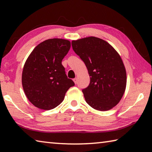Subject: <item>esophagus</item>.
I'll list each match as a JSON object with an SVG mask.
<instances>
[{
	"instance_id": "34e87169",
	"label": "esophagus",
	"mask_w": 152,
	"mask_h": 152,
	"mask_svg": "<svg viewBox=\"0 0 152 152\" xmlns=\"http://www.w3.org/2000/svg\"><path fill=\"white\" fill-rule=\"evenodd\" d=\"M73 81H74V83H75V84H77V78H74L73 79Z\"/></svg>"
}]
</instances>
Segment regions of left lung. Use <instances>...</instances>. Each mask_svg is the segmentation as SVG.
<instances>
[{"label":"left lung","mask_w":152,"mask_h":152,"mask_svg":"<svg viewBox=\"0 0 152 152\" xmlns=\"http://www.w3.org/2000/svg\"><path fill=\"white\" fill-rule=\"evenodd\" d=\"M72 46L85 64L91 79L82 90L86 102L101 111L111 109L121 101L127 84L121 56L109 43L96 37L73 40Z\"/></svg>","instance_id":"left-lung-1"}]
</instances>
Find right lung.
Listing matches in <instances>:
<instances>
[{
	"mask_svg": "<svg viewBox=\"0 0 152 152\" xmlns=\"http://www.w3.org/2000/svg\"><path fill=\"white\" fill-rule=\"evenodd\" d=\"M70 46V42L66 39H47L36 46L27 59L22 85L35 107L43 110L54 109L64 101L67 91L74 86L61 64Z\"/></svg>",
	"mask_w": 152,
	"mask_h": 152,
	"instance_id": "obj_1",
	"label": "right lung"
}]
</instances>
